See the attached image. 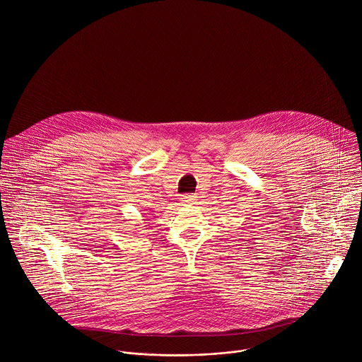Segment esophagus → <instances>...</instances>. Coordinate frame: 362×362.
Listing matches in <instances>:
<instances>
[{"instance_id": "obj_1", "label": "esophagus", "mask_w": 362, "mask_h": 362, "mask_svg": "<svg viewBox=\"0 0 362 362\" xmlns=\"http://www.w3.org/2000/svg\"><path fill=\"white\" fill-rule=\"evenodd\" d=\"M194 202H196V197L193 194H185L182 197V203L183 204H194Z\"/></svg>"}]
</instances>
